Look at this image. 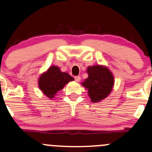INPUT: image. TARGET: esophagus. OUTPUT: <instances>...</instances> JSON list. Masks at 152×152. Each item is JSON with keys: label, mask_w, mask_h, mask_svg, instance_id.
Segmentation results:
<instances>
[{"label": "esophagus", "mask_w": 152, "mask_h": 152, "mask_svg": "<svg viewBox=\"0 0 152 152\" xmlns=\"http://www.w3.org/2000/svg\"><path fill=\"white\" fill-rule=\"evenodd\" d=\"M80 80H81V77H80V76H75V81H76V82H79Z\"/></svg>", "instance_id": "esophagus-1"}]
</instances>
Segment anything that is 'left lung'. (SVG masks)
<instances>
[{"label":"left lung","instance_id":"1","mask_svg":"<svg viewBox=\"0 0 152 152\" xmlns=\"http://www.w3.org/2000/svg\"><path fill=\"white\" fill-rule=\"evenodd\" d=\"M88 77L82 82L87 90L92 102L98 103L111 93L114 87V76L110 69L104 65H93L87 69Z\"/></svg>","mask_w":152,"mask_h":152}]
</instances>
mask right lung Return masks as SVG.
Here are the masks:
<instances>
[{
    "label": "right lung",
    "mask_w": 152,
    "mask_h": 152,
    "mask_svg": "<svg viewBox=\"0 0 152 152\" xmlns=\"http://www.w3.org/2000/svg\"><path fill=\"white\" fill-rule=\"evenodd\" d=\"M73 80L74 79L70 74L61 71L59 67L52 65L39 76L38 86L43 94L52 99L58 91L62 90L65 85Z\"/></svg>",
    "instance_id": "add662e5"
}]
</instances>
